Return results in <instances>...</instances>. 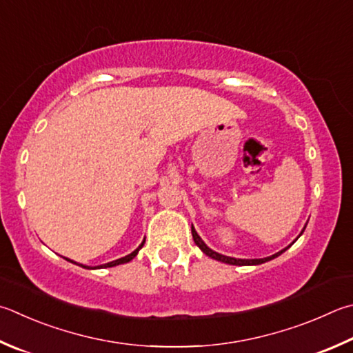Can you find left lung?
<instances>
[{
    "label": "left lung",
    "instance_id": "left-lung-1",
    "mask_svg": "<svg viewBox=\"0 0 353 353\" xmlns=\"http://www.w3.org/2000/svg\"><path fill=\"white\" fill-rule=\"evenodd\" d=\"M304 230H305V225H304V228H303V232L299 233V236L304 233ZM191 234H193V241H194V243L196 245L202 250V252L208 256V258H211V259H216V261H219V262H223V264H230V265H259V264H264V262H268V261H272V259H274V258H278L279 254H283L285 250L292 245V243L296 241L294 239L290 245L288 247H285V248H283L281 250V252H278V253H274V254H272V256H267V258H259V259H241V258H232V256H225V254H221V253H217V252H214V250H211L207 243H205L203 241H202V238L201 236L197 234V232L194 230V227L191 225Z\"/></svg>",
    "mask_w": 353,
    "mask_h": 353
}]
</instances>
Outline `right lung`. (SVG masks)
I'll use <instances>...</instances> for the list:
<instances>
[{
	"label": "right lung",
	"mask_w": 353,
	"mask_h": 353,
	"mask_svg": "<svg viewBox=\"0 0 353 353\" xmlns=\"http://www.w3.org/2000/svg\"><path fill=\"white\" fill-rule=\"evenodd\" d=\"M143 243H145V239L142 241V243H140V245L134 250L132 253H130V254H126V256H123V258H120V259H115V261H111V262H106V264H101V265H97V267H89V265H83V264H79V262H74L72 259H68V258H65L66 261H69V262H72V264H77V265H80V267H83V268H89V270H95V268H108V267H115V265H120V264H126V262H130V261H132L134 258H136L137 256V253H139V250L143 247Z\"/></svg>",
	"instance_id": "right-lung-1"
}]
</instances>
